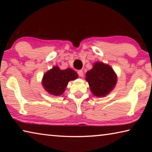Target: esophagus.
<instances>
[{"label":"esophagus","instance_id":"34e87169","mask_svg":"<svg viewBox=\"0 0 152 152\" xmlns=\"http://www.w3.org/2000/svg\"><path fill=\"white\" fill-rule=\"evenodd\" d=\"M78 75H79V76H80V77H82L83 76V71H82V70H78Z\"/></svg>","mask_w":152,"mask_h":152}]
</instances>
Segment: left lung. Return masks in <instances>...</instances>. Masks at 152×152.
<instances>
[{
	"label": "left lung",
	"mask_w": 152,
	"mask_h": 152,
	"mask_svg": "<svg viewBox=\"0 0 152 152\" xmlns=\"http://www.w3.org/2000/svg\"><path fill=\"white\" fill-rule=\"evenodd\" d=\"M85 79L94 96L104 97L116 86L117 76L109 64L96 61L92 68L86 73Z\"/></svg>",
	"instance_id": "obj_1"
}]
</instances>
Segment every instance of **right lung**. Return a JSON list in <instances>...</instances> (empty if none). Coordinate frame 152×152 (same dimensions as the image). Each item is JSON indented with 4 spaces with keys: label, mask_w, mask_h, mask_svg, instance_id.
Segmentation results:
<instances>
[{
    "label": "right lung",
    "mask_w": 152,
    "mask_h": 152,
    "mask_svg": "<svg viewBox=\"0 0 152 152\" xmlns=\"http://www.w3.org/2000/svg\"><path fill=\"white\" fill-rule=\"evenodd\" d=\"M78 78V74L72 68L61 70L56 66L43 74L42 84L46 92L58 96L65 92L69 82Z\"/></svg>",
    "instance_id": "1"
}]
</instances>
